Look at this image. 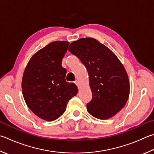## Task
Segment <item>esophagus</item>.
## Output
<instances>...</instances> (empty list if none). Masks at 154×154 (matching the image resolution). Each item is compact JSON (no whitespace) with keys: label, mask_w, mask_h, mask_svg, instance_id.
<instances>
[{"label":"esophagus","mask_w":154,"mask_h":154,"mask_svg":"<svg viewBox=\"0 0 154 154\" xmlns=\"http://www.w3.org/2000/svg\"><path fill=\"white\" fill-rule=\"evenodd\" d=\"M74 82H75V84L77 85V86L78 87V88H79V81H77V80H75Z\"/></svg>","instance_id":"34e87169"}]
</instances>
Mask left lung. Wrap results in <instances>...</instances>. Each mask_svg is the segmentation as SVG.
<instances>
[{"label":"left lung","mask_w":154,"mask_h":154,"mask_svg":"<svg viewBox=\"0 0 154 154\" xmlns=\"http://www.w3.org/2000/svg\"><path fill=\"white\" fill-rule=\"evenodd\" d=\"M69 50L79 58L88 72L92 99L87 110L95 118L114 116L128 99L127 72L115 54L92 38H81L70 44Z\"/></svg>","instance_id":"1"}]
</instances>
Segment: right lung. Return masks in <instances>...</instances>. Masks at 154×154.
Masks as SVG:
<instances>
[{
	"label": "right lung",
	"instance_id": "obj_1",
	"mask_svg": "<svg viewBox=\"0 0 154 154\" xmlns=\"http://www.w3.org/2000/svg\"><path fill=\"white\" fill-rule=\"evenodd\" d=\"M69 45L66 41L48 44L32 56L25 69L21 82L25 102L44 121L59 118L78 92L75 83L66 82V71L61 65Z\"/></svg>",
	"mask_w": 154,
	"mask_h": 154
}]
</instances>
